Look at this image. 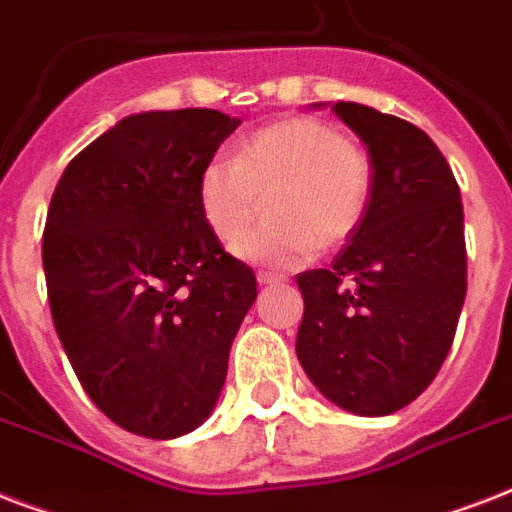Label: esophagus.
<instances>
[{"mask_svg":"<svg viewBox=\"0 0 512 512\" xmlns=\"http://www.w3.org/2000/svg\"><path fill=\"white\" fill-rule=\"evenodd\" d=\"M287 276H281V273H271V271H257V284H263V287H271V284H284Z\"/></svg>","mask_w":512,"mask_h":512,"instance_id":"34e87169","label":"esophagus"}]
</instances>
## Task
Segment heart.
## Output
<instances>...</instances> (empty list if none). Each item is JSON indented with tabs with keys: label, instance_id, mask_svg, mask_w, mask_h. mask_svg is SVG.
Masks as SVG:
<instances>
[{
	"label": "heart",
	"instance_id": "heart-1",
	"mask_svg": "<svg viewBox=\"0 0 512 512\" xmlns=\"http://www.w3.org/2000/svg\"><path fill=\"white\" fill-rule=\"evenodd\" d=\"M374 170L366 148L335 124L289 116L252 132L236 159H212L199 175V207L209 231L235 241L269 202L268 229L233 244V255L268 268H300L319 247H342L361 228Z\"/></svg>",
	"mask_w": 512,
	"mask_h": 512
}]
</instances>
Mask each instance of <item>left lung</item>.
<instances>
[{
	"label": "left lung",
	"instance_id": "8db88e82",
	"mask_svg": "<svg viewBox=\"0 0 512 512\" xmlns=\"http://www.w3.org/2000/svg\"><path fill=\"white\" fill-rule=\"evenodd\" d=\"M372 159V201L329 268L297 276V358L345 412L412 404L452 348L468 292L460 185L433 140L361 103L332 106Z\"/></svg>",
	"mask_w": 512,
	"mask_h": 512
}]
</instances>
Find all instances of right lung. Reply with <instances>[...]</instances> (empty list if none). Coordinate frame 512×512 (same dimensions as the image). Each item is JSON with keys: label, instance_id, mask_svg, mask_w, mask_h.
Returning a JSON list of instances; mask_svg holds the SVG:
<instances>
[{"label": "right lung", "instance_id": "right-lung-1", "mask_svg": "<svg viewBox=\"0 0 512 512\" xmlns=\"http://www.w3.org/2000/svg\"><path fill=\"white\" fill-rule=\"evenodd\" d=\"M239 119L132 114L68 162L42 236L52 324L92 404L177 438L207 420L257 297L199 207V175Z\"/></svg>", "mask_w": 512, "mask_h": 512}]
</instances>
